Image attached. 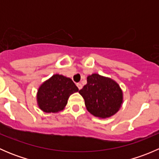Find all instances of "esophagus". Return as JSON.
I'll return each instance as SVG.
<instances>
[{"instance_id":"esophagus-1","label":"esophagus","mask_w":159,"mask_h":159,"mask_svg":"<svg viewBox=\"0 0 159 159\" xmlns=\"http://www.w3.org/2000/svg\"><path fill=\"white\" fill-rule=\"evenodd\" d=\"M77 87L78 88V89L81 90V89H82V84H80V83H78V84H77Z\"/></svg>"}]
</instances>
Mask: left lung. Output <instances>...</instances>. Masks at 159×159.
<instances>
[{
    "instance_id": "left-lung-1",
    "label": "left lung",
    "mask_w": 159,
    "mask_h": 159,
    "mask_svg": "<svg viewBox=\"0 0 159 159\" xmlns=\"http://www.w3.org/2000/svg\"><path fill=\"white\" fill-rule=\"evenodd\" d=\"M79 94L87 110L96 118L113 116L123 104V91L119 84L112 78L96 73L87 77V84Z\"/></svg>"
}]
</instances>
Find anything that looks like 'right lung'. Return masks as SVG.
I'll list each match as a JSON object with an SVG mask.
<instances>
[{
  "instance_id": "right-lung-1",
  "label": "right lung",
  "mask_w": 159,
  "mask_h": 159,
  "mask_svg": "<svg viewBox=\"0 0 159 159\" xmlns=\"http://www.w3.org/2000/svg\"><path fill=\"white\" fill-rule=\"evenodd\" d=\"M78 91L70 78L59 74L52 75L38 88L36 96L38 108L46 113L62 111L70 94Z\"/></svg>"
}]
</instances>
